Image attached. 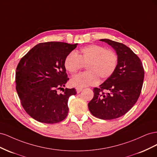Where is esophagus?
<instances>
[{"instance_id": "esophagus-1", "label": "esophagus", "mask_w": 157, "mask_h": 157, "mask_svg": "<svg viewBox=\"0 0 157 157\" xmlns=\"http://www.w3.org/2000/svg\"><path fill=\"white\" fill-rule=\"evenodd\" d=\"M76 90H77V92L78 94V93H80V92L82 91V88H76Z\"/></svg>"}]
</instances>
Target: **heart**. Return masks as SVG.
<instances>
[{
  "instance_id": "b5f03b06",
  "label": "heart",
  "mask_w": 157,
  "mask_h": 157,
  "mask_svg": "<svg viewBox=\"0 0 157 157\" xmlns=\"http://www.w3.org/2000/svg\"><path fill=\"white\" fill-rule=\"evenodd\" d=\"M118 62L115 51L107 50L98 44H90L78 51L69 53L64 60V67L73 74L86 65V72L76 75L71 78L72 86L82 88L93 86L99 82V78L107 79L115 72Z\"/></svg>"
}]
</instances>
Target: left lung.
Returning a JSON list of instances; mask_svg holds the SVG:
<instances>
[{"instance_id":"obj_1","label":"left lung","mask_w":157,"mask_h":157,"mask_svg":"<svg viewBox=\"0 0 157 157\" xmlns=\"http://www.w3.org/2000/svg\"><path fill=\"white\" fill-rule=\"evenodd\" d=\"M100 41L115 50L118 66L111 77L99 88H94V98L88 106L94 117L111 120L124 115L137 102L143 86L144 69L138 56L126 45L109 39Z\"/></svg>"}]
</instances>
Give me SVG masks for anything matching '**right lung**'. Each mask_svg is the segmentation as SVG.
Listing matches in <instances>:
<instances>
[{
    "label": "right lung",
    "instance_id": "1",
    "mask_svg": "<svg viewBox=\"0 0 157 157\" xmlns=\"http://www.w3.org/2000/svg\"><path fill=\"white\" fill-rule=\"evenodd\" d=\"M78 44L61 42L40 43L21 59L16 68V90L26 113L35 120L54 124L69 112V98L75 88H64L68 80L64 60ZM63 89L64 93H57Z\"/></svg>",
    "mask_w": 157,
    "mask_h": 157
}]
</instances>
